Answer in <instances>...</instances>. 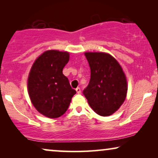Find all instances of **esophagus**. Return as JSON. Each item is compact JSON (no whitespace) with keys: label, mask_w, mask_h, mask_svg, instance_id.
<instances>
[{"label":"esophagus","mask_w":158,"mask_h":158,"mask_svg":"<svg viewBox=\"0 0 158 158\" xmlns=\"http://www.w3.org/2000/svg\"><path fill=\"white\" fill-rule=\"evenodd\" d=\"M75 90H76V92H77V94H80L81 93V88H77L76 89H75Z\"/></svg>","instance_id":"34e87169"}]
</instances>
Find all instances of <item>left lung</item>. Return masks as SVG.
Listing matches in <instances>:
<instances>
[{
  "label": "left lung",
  "instance_id": "left-lung-1",
  "mask_svg": "<svg viewBox=\"0 0 158 158\" xmlns=\"http://www.w3.org/2000/svg\"><path fill=\"white\" fill-rule=\"evenodd\" d=\"M90 79L83 94L91 109L102 116L113 114L126 98L127 82L115 58L105 52H85Z\"/></svg>",
  "mask_w": 158,
  "mask_h": 158
}]
</instances>
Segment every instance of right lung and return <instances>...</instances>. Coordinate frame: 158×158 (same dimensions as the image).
<instances>
[{"instance_id":"obj_1","label":"right lung","mask_w":158,"mask_h":158,"mask_svg":"<svg viewBox=\"0 0 158 158\" xmlns=\"http://www.w3.org/2000/svg\"><path fill=\"white\" fill-rule=\"evenodd\" d=\"M69 58L68 52L46 51L37 57L30 70L29 98L35 109L48 118H58L65 113L76 94L62 73Z\"/></svg>"}]
</instances>
